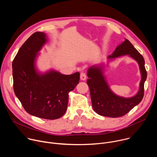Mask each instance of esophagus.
<instances>
[{
    "mask_svg": "<svg viewBox=\"0 0 157 157\" xmlns=\"http://www.w3.org/2000/svg\"><path fill=\"white\" fill-rule=\"evenodd\" d=\"M80 79L82 81H84L86 79V75L84 73H81L80 74Z\"/></svg>",
    "mask_w": 157,
    "mask_h": 157,
    "instance_id": "esophagus-1",
    "label": "esophagus"
}]
</instances>
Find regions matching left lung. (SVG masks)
I'll list each match as a JSON object with an SVG mask.
<instances>
[{"label":"left lung","instance_id":"8db88e82","mask_svg":"<svg viewBox=\"0 0 157 157\" xmlns=\"http://www.w3.org/2000/svg\"><path fill=\"white\" fill-rule=\"evenodd\" d=\"M129 55L139 65L142 79L137 94L130 98L117 95L110 89L102 72L101 66H92L88 69L87 84L89 87L92 105L94 111L100 115L112 118L123 117L141 101L144 95V82L147 79V71L142 56L128 40L119 45L108 59Z\"/></svg>","mask_w":157,"mask_h":157}]
</instances>
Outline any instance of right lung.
<instances>
[{
  "label": "right lung",
  "mask_w": 157,
  "mask_h": 157,
  "mask_svg": "<svg viewBox=\"0 0 157 157\" xmlns=\"http://www.w3.org/2000/svg\"><path fill=\"white\" fill-rule=\"evenodd\" d=\"M46 41L45 33L36 32L20 47L12 62L13 90L29 114L56 120L65 113L68 94L79 83L80 74L65 75L53 70L39 73L34 62Z\"/></svg>",
  "instance_id": "obj_1"
}]
</instances>
